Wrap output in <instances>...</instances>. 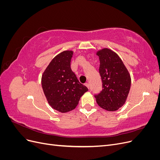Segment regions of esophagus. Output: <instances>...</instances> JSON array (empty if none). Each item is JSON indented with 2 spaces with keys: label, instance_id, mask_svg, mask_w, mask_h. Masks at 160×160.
Listing matches in <instances>:
<instances>
[{
  "label": "esophagus",
  "instance_id": "obj_1",
  "mask_svg": "<svg viewBox=\"0 0 160 160\" xmlns=\"http://www.w3.org/2000/svg\"><path fill=\"white\" fill-rule=\"evenodd\" d=\"M85 86L87 87V88H88V89L89 88V84L88 83H85Z\"/></svg>",
  "mask_w": 160,
  "mask_h": 160
}]
</instances>
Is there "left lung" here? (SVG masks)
Wrapping results in <instances>:
<instances>
[{
	"label": "left lung",
	"mask_w": 160,
	"mask_h": 160,
	"mask_svg": "<svg viewBox=\"0 0 160 160\" xmlns=\"http://www.w3.org/2000/svg\"><path fill=\"white\" fill-rule=\"evenodd\" d=\"M102 81V91L95 98L101 108L114 111L126 101L131 87V77L117 53L108 48L97 52Z\"/></svg>",
	"instance_id": "left-lung-1"
}]
</instances>
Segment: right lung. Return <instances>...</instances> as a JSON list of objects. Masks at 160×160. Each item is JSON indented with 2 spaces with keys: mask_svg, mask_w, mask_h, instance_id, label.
<instances>
[{
  "mask_svg": "<svg viewBox=\"0 0 160 160\" xmlns=\"http://www.w3.org/2000/svg\"><path fill=\"white\" fill-rule=\"evenodd\" d=\"M73 52L62 51L53 58L42 75V88L48 103L54 109L66 113L74 109L81 97L88 91L71 69Z\"/></svg>",
  "mask_w": 160,
  "mask_h": 160,
  "instance_id": "add662e5",
  "label": "right lung"
}]
</instances>
